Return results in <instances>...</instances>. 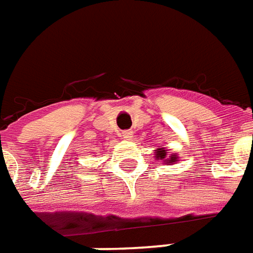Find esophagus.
<instances>
[{
  "mask_svg": "<svg viewBox=\"0 0 253 253\" xmlns=\"http://www.w3.org/2000/svg\"><path fill=\"white\" fill-rule=\"evenodd\" d=\"M122 135H123V138H126V140H131L133 131H131V130H125V131L122 133Z\"/></svg>",
  "mask_w": 253,
  "mask_h": 253,
  "instance_id": "1",
  "label": "esophagus"
}]
</instances>
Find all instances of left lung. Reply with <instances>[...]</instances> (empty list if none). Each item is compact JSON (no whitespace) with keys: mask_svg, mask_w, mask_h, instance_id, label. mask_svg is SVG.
Segmentation results:
<instances>
[{"mask_svg":"<svg viewBox=\"0 0 253 253\" xmlns=\"http://www.w3.org/2000/svg\"><path fill=\"white\" fill-rule=\"evenodd\" d=\"M155 158L156 159H161V161H166V162H169L173 165V162H176L177 161V156L174 154H171V155L168 158V152H166V149L165 148H158L155 152Z\"/></svg>","mask_w":253,"mask_h":253,"instance_id":"left-lung-1","label":"left lung"}]
</instances>
